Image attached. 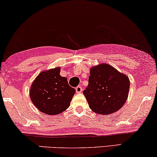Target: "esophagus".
Here are the masks:
<instances>
[{
    "mask_svg": "<svg viewBox=\"0 0 157 157\" xmlns=\"http://www.w3.org/2000/svg\"><path fill=\"white\" fill-rule=\"evenodd\" d=\"M82 91H83L82 87L80 86H77V87L76 88V93H81V92H82Z\"/></svg>",
    "mask_w": 157,
    "mask_h": 157,
    "instance_id": "esophagus-1",
    "label": "esophagus"
}]
</instances>
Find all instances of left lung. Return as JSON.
<instances>
[{"label":"left lung","mask_w":157,"mask_h":157,"mask_svg":"<svg viewBox=\"0 0 157 157\" xmlns=\"http://www.w3.org/2000/svg\"><path fill=\"white\" fill-rule=\"evenodd\" d=\"M129 86V78L126 74L102 63L91 68L89 85L83 94L94 112L112 114L126 103Z\"/></svg>","instance_id":"obj_1"}]
</instances>
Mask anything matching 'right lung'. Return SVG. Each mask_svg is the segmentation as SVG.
Here are the masks:
<instances>
[{"label":"right lung","mask_w":157,"mask_h":157,"mask_svg":"<svg viewBox=\"0 0 157 157\" xmlns=\"http://www.w3.org/2000/svg\"><path fill=\"white\" fill-rule=\"evenodd\" d=\"M61 68L43 71L33 81L29 90L31 100L36 108L48 115H58L70 106L76 90L67 78L60 75Z\"/></svg>","instance_id":"add662e5"}]
</instances>
